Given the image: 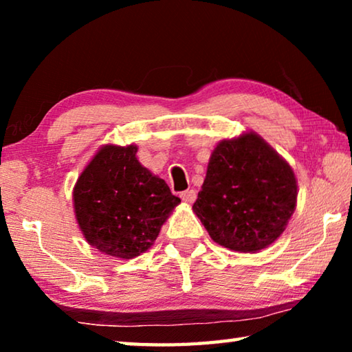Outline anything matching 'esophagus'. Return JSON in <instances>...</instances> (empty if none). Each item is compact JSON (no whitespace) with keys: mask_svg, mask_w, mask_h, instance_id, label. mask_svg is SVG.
<instances>
[{"mask_svg":"<svg viewBox=\"0 0 352 352\" xmlns=\"http://www.w3.org/2000/svg\"><path fill=\"white\" fill-rule=\"evenodd\" d=\"M180 197H182V200L184 201V204L192 205L194 201H195V199H197V192H195L194 189H188V190H184V192L180 194Z\"/></svg>","mask_w":352,"mask_h":352,"instance_id":"obj_1","label":"esophagus"}]
</instances>
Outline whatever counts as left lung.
I'll return each instance as SVG.
<instances>
[{"label": "left lung", "mask_w": 352, "mask_h": 352, "mask_svg": "<svg viewBox=\"0 0 352 352\" xmlns=\"http://www.w3.org/2000/svg\"><path fill=\"white\" fill-rule=\"evenodd\" d=\"M296 195L290 164L259 135L247 132L214 148L192 210L219 245L256 253L283 234Z\"/></svg>", "instance_id": "8db88e82"}]
</instances>
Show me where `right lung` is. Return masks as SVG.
<instances>
[{"label": "right lung", "mask_w": 352, "mask_h": 352, "mask_svg": "<svg viewBox=\"0 0 352 352\" xmlns=\"http://www.w3.org/2000/svg\"><path fill=\"white\" fill-rule=\"evenodd\" d=\"M138 147L107 144L82 170L73 190L85 241L113 258L147 252L180 199L136 158Z\"/></svg>", "instance_id": "add662e5"}]
</instances>
